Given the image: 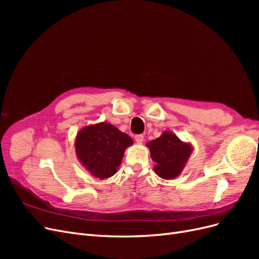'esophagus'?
Returning <instances> with one entry per match:
<instances>
[{"label":"esophagus","instance_id":"34e87169","mask_svg":"<svg viewBox=\"0 0 259 259\" xmlns=\"http://www.w3.org/2000/svg\"><path fill=\"white\" fill-rule=\"evenodd\" d=\"M135 140H136L137 144H142L144 142V135H142V134L136 135L135 136Z\"/></svg>","mask_w":259,"mask_h":259}]
</instances>
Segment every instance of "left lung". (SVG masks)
<instances>
[{
	"instance_id": "8db88e82",
	"label": "left lung",
	"mask_w": 259,
	"mask_h": 259,
	"mask_svg": "<svg viewBox=\"0 0 259 259\" xmlns=\"http://www.w3.org/2000/svg\"><path fill=\"white\" fill-rule=\"evenodd\" d=\"M155 162V174L163 179H175L182 173L193 151L190 143H184L174 133L164 131L162 135L147 144Z\"/></svg>"
}]
</instances>
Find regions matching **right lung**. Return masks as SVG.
Instances as JSON below:
<instances>
[{
	"label": "right lung",
	"instance_id": "add662e5",
	"mask_svg": "<svg viewBox=\"0 0 259 259\" xmlns=\"http://www.w3.org/2000/svg\"><path fill=\"white\" fill-rule=\"evenodd\" d=\"M133 139L110 123L85 126L75 137V153L90 174L99 179L113 176Z\"/></svg>",
	"mask_w": 259,
	"mask_h": 259
}]
</instances>
